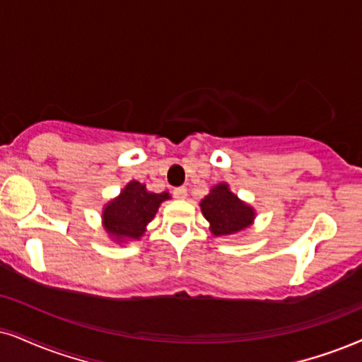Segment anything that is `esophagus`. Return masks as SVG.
Returning a JSON list of instances; mask_svg holds the SVG:
<instances>
[{
    "instance_id": "esophagus-1",
    "label": "esophagus",
    "mask_w": 362,
    "mask_h": 362,
    "mask_svg": "<svg viewBox=\"0 0 362 362\" xmlns=\"http://www.w3.org/2000/svg\"><path fill=\"white\" fill-rule=\"evenodd\" d=\"M173 197L178 200L187 199V187H177V189H173Z\"/></svg>"
}]
</instances>
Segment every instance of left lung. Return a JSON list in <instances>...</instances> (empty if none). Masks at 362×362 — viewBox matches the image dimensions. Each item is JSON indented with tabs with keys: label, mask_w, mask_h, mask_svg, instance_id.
Wrapping results in <instances>:
<instances>
[{
	"label": "left lung",
	"mask_w": 362,
	"mask_h": 362,
	"mask_svg": "<svg viewBox=\"0 0 362 362\" xmlns=\"http://www.w3.org/2000/svg\"><path fill=\"white\" fill-rule=\"evenodd\" d=\"M205 221L215 237L237 235L250 228L255 221V209L240 200L226 182L214 185L200 200Z\"/></svg>",
	"instance_id": "obj_1"
}]
</instances>
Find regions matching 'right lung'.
Wrapping results in <instances>:
<instances>
[{
  "label": "right lung",
  "mask_w": 362,
  "mask_h": 362,
  "mask_svg": "<svg viewBox=\"0 0 362 362\" xmlns=\"http://www.w3.org/2000/svg\"><path fill=\"white\" fill-rule=\"evenodd\" d=\"M170 199L168 192H148L145 184L130 180L115 199L108 200L102 210V223L107 235L117 244L140 240L153 221L162 202Z\"/></svg>",
  "instance_id": "obj_1"
}]
</instances>
